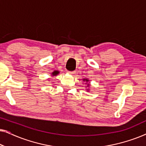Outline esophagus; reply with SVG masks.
Wrapping results in <instances>:
<instances>
[{
    "mask_svg": "<svg viewBox=\"0 0 146 146\" xmlns=\"http://www.w3.org/2000/svg\"><path fill=\"white\" fill-rule=\"evenodd\" d=\"M68 73L70 74H71V75H74L75 74V72L74 71H68Z\"/></svg>",
    "mask_w": 146,
    "mask_h": 146,
    "instance_id": "34e87169",
    "label": "esophagus"
}]
</instances>
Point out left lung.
<instances>
[{
    "label": "left lung",
    "instance_id": "8db88e82",
    "mask_svg": "<svg viewBox=\"0 0 146 146\" xmlns=\"http://www.w3.org/2000/svg\"><path fill=\"white\" fill-rule=\"evenodd\" d=\"M83 80H84V81H85V80H86V82H88V80H87V79H84ZM88 86H89V85H88Z\"/></svg>",
    "mask_w": 146,
    "mask_h": 146
}]
</instances>
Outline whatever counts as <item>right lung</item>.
Listing matches in <instances>:
<instances>
[{"label":"right lung","mask_w":146,"mask_h":146,"mask_svg":"<svg viewBox=\"0 0 146 146\" xmlns=\"http://www.w3.org/2000/svg\"><path fill=\"white\" fill-rule=\"evenodd\" d=\"M58 73H59L58 71H54V72H52V76L57 75Z\"/></svg>","instance_id":"right-lung-1"}]
</instances>
